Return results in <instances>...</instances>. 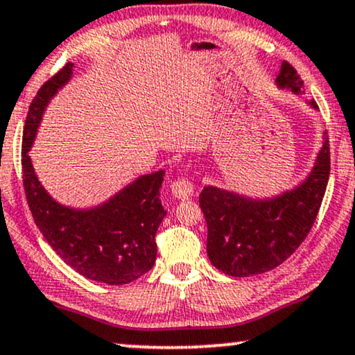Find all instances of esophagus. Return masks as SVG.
<instances>
[{
	"mask_svg": "<svg viewBox=\"0 0 355 355\" xmlns=\"http://www.w3.org/2000/svg\"><path fill=\"white\" fill-rule=\"evenodd\" d=\"M172 193L175 198L178 200H185L188 196L193 195V191H195V183H193L191 178H178V180H175L172 185Z\"/></svg>",
	"mask_w": 355,
	"mask_h": 355,
	"instance_id": "1",
	"label": "esophagus"
}]
</instances>
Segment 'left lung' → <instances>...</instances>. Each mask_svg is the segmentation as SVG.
<instances>
[{
    "label": "left lung",
    "instance_id": "1",
    "mask_svg": "<svg viewBox=\"0 0 355 355\" xmlns=\"http://www.w3.org/2000/svg\"><path fill=\"white\" fill-rule=\"evenodd\" d=\"M278 88L302 95L303 82L288 62L280 67ZM309 106L318 110L315 100ZM331 155L327 132L315 167L293 190L272 198H249L218 187L200 195L208 241V257L218 270L231 277H252L284 263L311 231L329 180Z\"/></svg>",
    "mask_w": 355,
    "mask_h": 355
}]
</instances>
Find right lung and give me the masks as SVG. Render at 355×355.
<instances>
[{"instance_id":"add662e5","label":"right lung","mask_w":355,"mask_h":355,"mask_svg":"<svg viewBox=\"0 0 355 355\" xmlns=\"http://www.w3.org/2000/svg\"><path fill=\"white\" fill-rule=\"evenodd\" d=\"M73 64L40 87L22 132V183L34 223L67 266L89 280L124 285L155 263V234L167 211L160 201L164 170L142 175L100 206L75 209L57 203L39 182L29 150L49 101L71 78Z\"/></svg>"}]
</instances>
